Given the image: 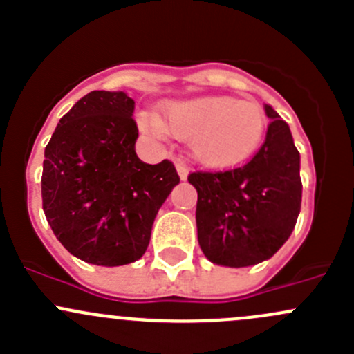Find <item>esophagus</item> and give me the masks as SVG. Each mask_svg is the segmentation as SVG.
Masks as SVG:
<instances>
[{"mask_svg": "<svg viewBox=\"0 0 354 354\" xmlns=\"http://www.w3.org/2000/svg\"><path fill=\"white\" fill-rule=\"evenodd\" d=\"M176 171H178V174H180L181 180H187V176H188V167L185 166V164L181 162V160H176Z\"/></svg>", "mask_w": 354, "mask_h": 354, "instance_id": "esophagus-1", "label": "esophagus"}]
</instances>
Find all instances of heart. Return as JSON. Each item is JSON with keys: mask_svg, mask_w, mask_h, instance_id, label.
<instances>
[{"mask_svg": "<svg viewBox=\"0 0 354 354\" xmlns=\"http://www.w3.org/2000/svg\"><path fill=\"white\" fill-rule=\"evenodd\" d=\"M144 128L157 138L171 135L192 140V151L210 167H231L259 149L266 133V114L255 102L227 95H205L169 102L162 116H149Z\"/></svg>", "mask_w": 354, "mask_h": 354, "instance_id": "1", "label": "heart"}]
</instances>
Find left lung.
<instances>
[{
	"instance_id": "1",
	"label": "left lung",
	"mask_w": 354,
	"mask_h": 354,
	"mask_svg": "<svg viewBox=\"0 0 354 354\" xmlns=\"http://www.w3.org/2000/svg\"><path fill=\"white\" fill-rule=\"evenodd\" d=\"M266 142L245 166L197 171V234L203 255L217 266L248 267L270 259L291 236L301 207L299 152L291 130L269 104Z\"/></svg>"
}]
</instances>
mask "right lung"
<instances>
[{"instance_id": "right-lung-1", "label": "right lung", "mask_w": 354, "mask_h": 354, "mask_svg": "<svg viewBox=\"0 0 354 354\" xmlns=\"http://www.w3.org/2000/svg\"><path fill=\"white\" fill-rule=\"evenodd\" d=\"M133 109L124 92H88L46 145V219L71 255L94 266L140 259L160 205L180 183L171 160L147 164L137 157Z\"/></svg>"}]
</instances>
